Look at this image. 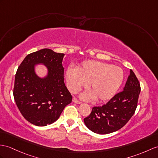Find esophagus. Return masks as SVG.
<instances>
[{"label": "esophagus", "instance_id": "esophagus-1", "mask_svg": "<svg viewBox=\"0 0 158 158\" xmlns=\"http://www.w3.org/2000/svg\"><path fill=\"white\" fill-rule=\"evenodd\" d=\"M72 101L74 102H75V103H76V104H80V103H81V102H80V101H78V100L77 99L76 97H74V98H73V99H72Z\"/></svg>", "mask_w": 158, "mask_h": 158}]
</instances>
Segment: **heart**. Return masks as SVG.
I'll return each instance as SVG.
<instances>
[{
    "label": "heart",
    "instance_id": "heart-1",
    "mask_svg": "<svg viewBox=\"0 0 158 158\" xmlns=\"http://www.w3.org/2000/svg\"><path fill=\"white\" fill-rule=\"evenodd\" d=\"M124 72L121 68L95 60L84 61L78 70L69 67L66 80L69 90L76 93L86 86L90 92H85L84 99L94 98L96 102L109 101L116 94L123 81Z\"/></svg>",
    "mask_w": 158,
    "mask_h": 158
}]
</instances>
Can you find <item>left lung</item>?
<instances>
[{"instance_id": "8db88e82", "label": "left lung", "mask_w": 158, "mask_h": 158, "mask_svg": "<svg viewBox=\"0 0 158 158\" xmlns=\"http://www.w3.org/2000/svg\"><path fill=\"white\" fill-rule=\"evenodd\" d=\"M141 91L140 83L131 70L123 90L118 92L105 105L92 108L84 123L92 131L108 134L121 129L135 112Z\"/></svg>"}]
</instances>
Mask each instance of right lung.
Returning a JSON list of instances; mask_svg holds the SVG:
<instances>
[{
  "mask_svg": "<svg viewBox=\"0 0 158 158\" xmlns=\"http://www.w3.org/2000/svg\"><path fill=\"white\" fill-rule=\"evenodd\" d=\"M64 53L42 49L27 56L15 74V101L27 121L37 126L50 125L58 119L72 97L64 82ZM41 63L48 75L40 79L34 73V65Z\"/></svg>",
  "mask_w": 158,
  "mask_h": 158,
  "instance_id": "obj_1",
  "label": "right lung"
}]
</instances>
